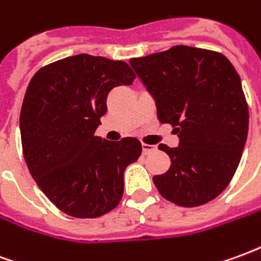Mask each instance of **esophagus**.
Instances as JSON below:
<instances>
[{
    "label": "esophagus",
    "instance_id": "1",
    "mask_svg": "<svg viewBox=\"0 0 261 261\" xmlns=\"http://www.w3.org/2000/svg\"><path fill=\"white\" fill-rule=\"evenodd\" d=\"M152 151H155V145H149V144H144L142 142V152L147 155V153L152 152Z\"/></svg>",
    "mask_w": 261,
    "mask_h": 261
}]
</instances>
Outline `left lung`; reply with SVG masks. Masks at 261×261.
Masks as SVG:
<instances>
[{"label":"left lung","instance_id":"obj_1","mask_svg":"<svg viewBox=\"0 0 261 261\" xmlns=\"http://www.w3.org/2000/svg\"><path fill=\"white\" fill-rule=\"evenodd\" d=\"M130 64L152 95L159 121L172 124L179 137V147L159 144L172 164L153 176L158 192L180 207L214 200L235 175L249 130L235 67L224 54L189 46L131 59Z\"/></svg>","mask_w":261,"mask_h":261}]
</instances>
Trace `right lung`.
Returning a JSON list of instances; mask_svg holds the SVG:
<instances>
[{"label":"right lung","mask_w":261,"mask_h":261,"mask_svg":"<svg viewBox=\"0 0 261 261\" xmlns=\"http://www.w3.org/2000/svg\"><path fill=\"white\" fill-rule=\"evenodd\" d=\"M130 65L78 54L33 75L20 109V138L28 169L63 213L97 218L119 204L124 170L141 155L134 137L108 141L95 136L109 92L131 85Z\"/></svg>","instance_id":"add662e5"}]
</instances>
